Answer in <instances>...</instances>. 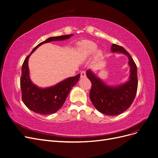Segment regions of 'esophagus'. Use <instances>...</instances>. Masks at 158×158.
I'll list each match as a JSON object with an SVG mask.
<instances>
[{
    "label": "esophagus",
    "mask_w": 158,
    "mask_h": 158,
    "mask_svg": "<svg viewBox=\"0 0 158 158\" xmlns=\"http://www.w3.org/2000/svg\"><path fill=\"white\" fill-rule=\"evenodd\" d=\"M80 78H86V73H85V71L81 72V73H80Z\"/></svg>",
    "instance_id": "1"
}]
</instances>
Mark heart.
I'll use <instances>...</instances> for the list:
<instances>
[{
    "label": "heart",
    "mask_w": 158,
    "mask_h": 158,
    "mask_svg": "<svg viewBox=\"0 0 158 158\" xmlns=\"http://www.w3.org/2000/svg\"><path fill=\"white\" fill-rule=\"evenodd\" d=\"M79 56L84 59L90 57L94 53V60H98L102 56L103 52L101 50H97V45L91 41L84 40L78 42L77 45Z\"/></svg>",
    "instance_id": "b5f03b06"
}]
</instances>
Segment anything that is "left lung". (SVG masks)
Segmentation results:
<instances>
[{
  "label": "left lung",
  "instance_id": "1",
  "mask_svg": "<svg viewBox=\"0 0 158 158\" xmlns=\"http://www.w3.org/2000/svg\"><path fill=\"white\" fill-rule=\"evenodd\" d=\"M111 51L112 53L123 54L128 57L130 69L127 81L117 85H110L91 69L87 71L86 75L92 84L89 97L95 108L103 114L117 115L127 110L133 102L137 89V72L135 62L127 50L113 44Z\"/></svg>",
  "mask_w": 158,
  "mask_h": 158
}]
</instances>
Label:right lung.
<instances>
[{
    "label": "right lung",
    "instance_id": "1",
    "mask_svg": "<svg viewBox=\"0 0 158 158\" xmlns=\"http://www.w3.org/2000/svg\"><path fill=\"white\" fill-rule=\"evenodd\" d=\"M73 34L57 37H50L40 43L25 58L22 65L21 89L24 104L30 110L41 115H50L58 111L64 105L65 101L72 89L78 81L80 74L61 81L54 85L40 87L34 84L30 77L28 60L31 54L44 43L51 41H64L70 38Z\"/></svg>",
    "mask_w": 158,
    "mask_h": 158
}]
</instances>
